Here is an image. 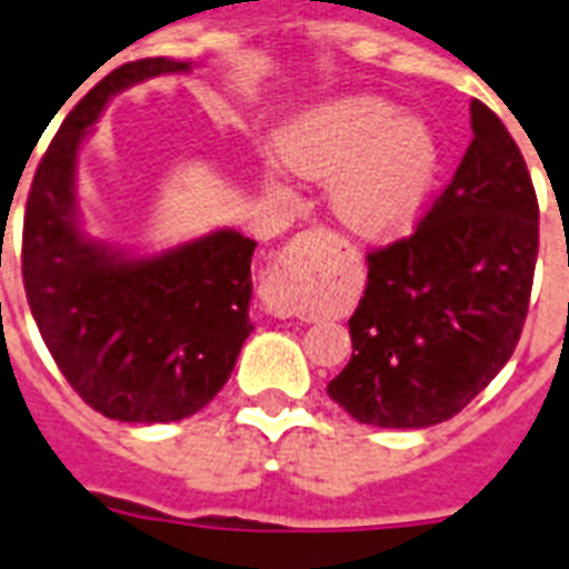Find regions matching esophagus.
Masks as SVG:
<instances>
[{
  "mask_svg": "<svg viewBox=\"0 0 569 569\" xmlns=\"http://www.w3.org/2000/svg\"><path fill=\"white\" fill-rule=\"evenodd\" d=\"M310 250H313V236L299 233L281 250L268 279L261 281V301L273 316L296 313L301 290L310 281Z\"/></svg>",
  "mask_w": 569,
  "mask_h": 569,
  "instance_id": "obj_1",
  "label": "esophagus"
}]
</instances>
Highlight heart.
<instances>
[{
    "instance_id": "heart-1",
    "label": "heart",
    "mask_w": 569,
    "mask_h": 569,
    "mask_svg": "<svg viewBox=\"0 0 569 569\" xmlns=\"http://www.w3.org/2000/svg\"><path fill=\"white\" fill-rule=\"evenodd\" d=\"M276 153L293 173L328 182L350 233L387 241L410 230L436 173L433 133L379 97H341L281 130Z\"/></svg>"
}]
</instances>
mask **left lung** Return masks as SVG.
Masks as SVG:
<instances>
[{
	"label": "left lung",
	"mask_w": 569,
	"mask_h": 569,
	"mask_svg": "<svg viewBox=\"0 0 569 569\" xmlns=\"http://www.w3.org/2000/svg\"><path fill=\"white\" fill-rule=\"evenodd\" d=\"M472 142L413 236L367 253L353 356L328 385L361 425L453 419L519 345L539 256V202L519 144L479 99Z\"/></svg>",
	"instance_id": "8db88e82"
}]
</instances>
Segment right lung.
<instances>
[{"label":"right lung","instance_id":"right-lung-1","mask_svg":"<svg viewBox=\"0 0 569 569\" xmlns=\"http://www.w3.org/2000/svg\"><path fill=\"white\" fill-rule=\"evenodd\" d=\"M188 70L139 59L90 88L42 156L24 208L22 279L39 333L68 385L97 413L130 425L199 413L253 330V239L222 228L159 256H130L79 222L77 156L110 97Z\"/></svg>","mask_w":569,"mask_h":569}]
</instances>
